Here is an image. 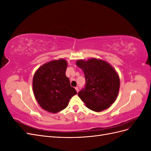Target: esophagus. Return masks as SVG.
<instances>
[{"label":"esophagus","instance_id":"esophagus-1","mask_svg":"<svg viewBox=\"0 0 151 151\" xmlns=\"http://www.w3.org/2000/svg\"><path fill=\"white\" fill-rule=\"evenodd\" d=\"M75 89H76L77 92L78 93V92H79V88H78V87H76V88H75Z\"/></svg>","mask_w":151,"mask_h":151}]
</instances>
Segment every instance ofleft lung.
I'll return each mask as SVG.
<instances>
[{
	"label": "left lung",
	"instance_id": "obj_1",
	"mask_svg": "<svg viewBox=\"0 0 151 151\" xmlns=\"http://www.w3.org/2000/svg\"><path fill=\"white\" fill-rule=\"evenodd\" d=\"M76 65L83 70L86 79L79 97L94 111L109 108L115 102L120 88V79L115 70L106 62L96 58L79 60Z\"/></svg>",
	"mask_w": 151,
	"mask_h": 151
}]
</instances>
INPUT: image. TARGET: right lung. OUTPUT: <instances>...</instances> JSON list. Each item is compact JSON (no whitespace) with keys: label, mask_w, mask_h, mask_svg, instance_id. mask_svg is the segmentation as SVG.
<instances>
[{"label":"right lung","mask_w":151,"mask_h":151,"mask_svg":"<svg viewBox=\"0 0 151 151\" xmlns=\"http://www.w3.org/2000/svg\"><path fill=\"white\" fill-rule=\"evenodd\" d=\"M67 67L64 59L55 60L40 67L34 75L35 97L40 106L48 112L56 113L65 109L77 94L65 75Z\"/></svg>","instance_id":"right-lung-1"}]
</instances>
